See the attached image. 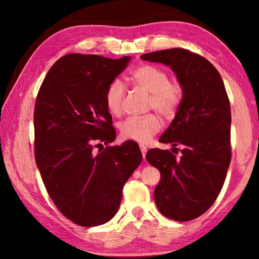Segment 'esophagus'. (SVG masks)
<instances>
[{"label":"esophagus","mask_w":259,"mask_h":259,"mask_svg":"<svg viewBox=\"0 0 259 259\" xmlns=\"http://www.w3.org/2000/svg\"><path fill=\"white\" fill-rule=\"evenodd\" d=\"M139 148H140V152H142V154H143V157H144V159H145L146 152H147V147L145 145H139Z\"/></svg>","instance_id":"34e87169"}]
</instances>
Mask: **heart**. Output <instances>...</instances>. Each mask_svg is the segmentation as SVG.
<instances>
[{
    "label": "heart",
    "mask_w": 259,
    "mask_h": 259,
    "mask_svg": "<svg viewBox=\"0 0 259 259\" xmlns=\"http://www.w3.org/2000/svg\"><path fill=\"white\" fill-rule=\"evenodd\" d=\"M130 78L140 89L150 93L147 109H155L164 119L176 115L183 103V88L177 81L169 80L168 73L155 65L143 64L134 68ZM125 90L119 80L109 83L105 91V104L114 116H121L124 111ZM162 122L156 113L129 117L120 124L121 137L145 144L161 129Z\"/></svg>",
    "instance_id": "obj_1"
}]
</instances>
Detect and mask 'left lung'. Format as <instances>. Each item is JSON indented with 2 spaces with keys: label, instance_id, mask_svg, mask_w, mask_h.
Instances as JSON below:
<instances>
[{
  "label": "left lung",
  "instance_id": "8db88e82",
  "mask_svg": "<svg viewBox=\"0 0 259 259\" xmlns=\"http://www.w3.org/2000/svg\"><path fill=\"white\" fill-rule=\"evenodd\" d=\"M170 66L183 88V103L160 143L182 145V155L152 148L146 160L160 170L154 199L163 216L198 218L211 207L231 163V107L221 74L202 56L175 48L142 56ZM175 153V152H174Z\"/></svg>",
  "mask_w": 259,
  "mask_h": 259
}]
</instances>
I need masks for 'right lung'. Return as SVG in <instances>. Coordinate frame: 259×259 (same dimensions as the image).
Segmentation results:
<instances>
[{"instance_id": "right-lung-1", "label": "right lung", "mask_w": 259, "mask_h": 259, "mask_svg": "<svg viewBox=\"0 0 259 259\" xmlns=\"http://www.w3.org/2000/svg\"><path fill=\"white\" fill-rule=\"evenodd\" d=\"M130 59L61 57L35 102L36 165L56 207L80 226L103 225L115 216L124 184L143 160L133 140L95 151L116 137L105 91Z\"/></svg>"}]
</instances>
